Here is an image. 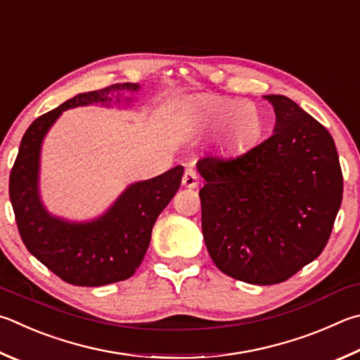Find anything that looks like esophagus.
I'll return each mask as SVG.
<instances>
[{"instance_id":"1","label":"esophagus","mask_w":360,"mask_h":360,"mask_svg":"<svg viewBox=\"0 0 360 360\" xmlns=\"http://www.w3.org/2000/svg\"><path fill=\"white\" fill-rule=\"evenodd\" d=\"M182 186L187 188H195L198 186V174L193 169H186L184 176H182Z\"/></svg>"}]
</instances>
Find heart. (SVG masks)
I'll use <instances>...</instances> for the list:
<instances>
[{
  "label": "heart",
  "instance_id": "heart-1",
  "mask_svg": "<svg viewBox=\"0 0 360 360\" xmlns=\"http://www.w3.org/2000/svg\"><path fill=\"white\" fill-rule=\"evenodd\" d=\"M182 120L187 127L198 132L221 122L219 141L231 151L247 148L263 129V116L257 103L215 94H200L188 101Z\"/></svg>",
  "mask_w": 360,
  "mask_h": 360
}]
</instances>
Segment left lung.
Listing matches in <instances>:
<instances>
[{"mask_svg": "<svg viewBox=\"0 0 360 360\" xmlns=\"http://www.w3.org/2000/svg\"><path fill=\"white\" fill-rule=\"evenodd\" d=\"M263 97L276 112L269 139L238 158L197 162L207 252L221 272L252 285L285 282L318 258L343 197L328 129L290 97Z\"/></svg>", "mask_w": 360, "mask_h": 360, "instance_id": "obj_1", "label": "left lung"}]
</instances>
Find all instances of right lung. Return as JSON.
<instances>
[{
    "instance_id": "add662e5",
    "label": "right lung",
    "mask_w": 360,
    "mask_h": 360,
    "mask_svg": "<svg viewBox=\"0 0 360 360\" xmlns=\"http://www.w3.org/2000/svg\"><path fill=\"white\" fill-rule=\"evenodd\" d=\"M139 83L77 94L39 116L26 130L9 178L18 233L32 257L77 286H102L132 277L141 264L159 214L178 192L184 167H174L124 188L99 217L75 221L49 212L41 197L42 143L63 112L77 107L129 105Z\"/></svg>"
}]
</instances>
